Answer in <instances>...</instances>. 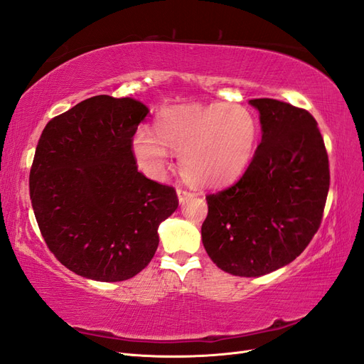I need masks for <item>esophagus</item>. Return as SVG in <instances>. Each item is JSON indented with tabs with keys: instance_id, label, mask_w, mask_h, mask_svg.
Wrapping results in <instances>:
<instances>
[{
	"instance_id": "34e87169",
	"label": "esophagus",
	"mask_w": 364,
	"mask_h": 364,
	"mask_svg": "<svg viewBox=\"0 0 364 364\" xmlns=\"http://www.w3.org/2000/svg\"><path fill=\"white\" fill-rule=\"evenodd\" d=\"M196 194L188 191V190H183V188H178V197H179V202L181 203H185L188 199H191V197H194Z\"/></svg>"
}]
</instances>
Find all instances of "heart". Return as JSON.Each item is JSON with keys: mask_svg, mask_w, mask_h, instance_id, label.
<instances>
[{"mask_svg": "<svg viewBox=\"0 0 364 364\" xmlns=\"http://www.w3.org/2000/svg\"><path fill=\"white\" fill-rule=\"evenodd\" d=\"M259 135L250 109L235 103L182 105L159 114L156 130L139 127L132 141L139 168L161 179L170 151L181 153L186 181L200 186H222L240 178L250 164Z\"/></svg>", "mask_w": 364, "mask_h": 364, "instance_id": "1", "label": "heart"}]
</instances>
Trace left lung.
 I'll return each mask as SVG.
<instances>
[{
	"instance_id": "left-lung-1",
	"label": "left lung",
	"mask_w": 364,
	"mask_h": 364,
	"mask_svg": "<svg viewBox=\"0 0 364 364\" xmlns=\"http://www.w3.org/2000/svg\"><path fill=\"white\" fill-rule=\"evenodd\" d=\"M262 138L243 176L206 196L202 241L218 269L262 277L287 266L322 223L329 162L314 117L273 98H255Z\"/></svg>"
}]
</instances>
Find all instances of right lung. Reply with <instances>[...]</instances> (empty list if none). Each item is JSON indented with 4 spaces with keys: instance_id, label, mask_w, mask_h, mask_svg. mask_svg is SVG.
Segmentation results:
<instances>
[{
    "instance_id": "obj_1",
    "label": "right lung",
    "mask_w": 364,
    "mask_h": 364,
    "mask_svg": "<svg viewBox=\"0 0 364 364\" xmlns=\"http://www.w3.org/2000/svg\"><path fill=\"white\" fill-rule=\"evenodd\" d=\"M149 109L95 95L48 121L30 170L41 234L65 267L102 282L134 278L179 205L170 185L138 171L132 141Z\"/></svg>"
}]
</instances>
